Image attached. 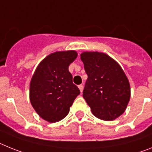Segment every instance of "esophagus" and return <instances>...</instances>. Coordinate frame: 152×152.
Masks as SVG:
<instances>
[{"label": "esophagus", "mask_w": 152, "mask_h": 152, "mask_svg": "<svg viewBox=\"0 0 152 152\" xmlns=\"http://www.w3.org/2000/svg\"><path fill=\"white\" fill-rule=\"evenodd\" d=\"M78 87H79V89H80V92H83V85H80Z\"/></svg>", "instance_id": "esophagus-1"}]
</instances>
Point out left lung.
I'll return each mask as SVG.
<instances>
[{"instance_id":"left-lung-1","label":"left lung","mask_w":152,"mask_h":152,"mask_svg":"<svg viewBox=\"0 0 152 152\" xmlns=\"http://www.w3.org/2000/svg\"><path fill=\"white\" fill-rule=\"evenodd\" d=\"M88 75L83 96L92 114L113 121L125 111L130 99V84L122 67L107 54L83 52L80 55Z\"/></svg>"}]
</instances>
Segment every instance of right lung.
<instances>
[{"mask_svg": "<svg viewBox=\"0 0 152 152\" xmlns=\"http://www.w3.org/2000/svg\"><path fill=\"white\" fill-rule=\"evenodd\" d=\"M74 50L59 51L42 60L30 84V100L43 119L53 123L64 118L80 91L72 83L69 66L77 57Z\"/></svg>", "mask_w": 152, "mask_h": 152, "instance_id": "right-lung-1", "label": "right lung"}]
</instances>
